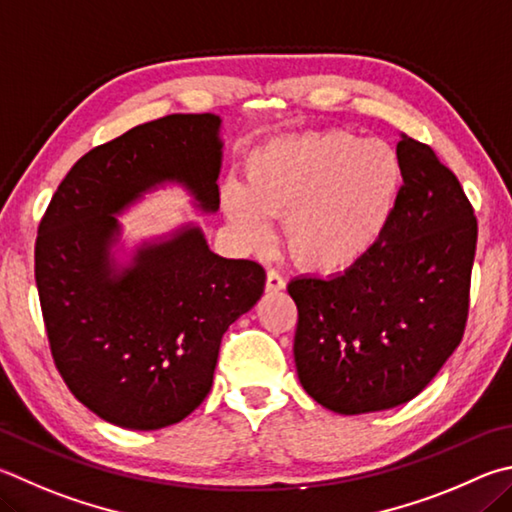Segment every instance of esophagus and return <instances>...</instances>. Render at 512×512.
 Listing matches in <instances>:
<instances>
[{
    "instance_id": "obj_1",
    "label": "esophagus",
    "mask_w": 512,
    "mask_h": 512,
    "mask_svg": "<svg viewBox=\"0 0 512 512\" xmlns=\"http://www.w3.org/2000/svg\"><path fill=\"white\" fill-rule=\"evenodd\" d=\"M284 288H286V280H284L280 273H277V271H268L266 273V291L268 293L284 291Z\"/></svg>"
}]
</instances>
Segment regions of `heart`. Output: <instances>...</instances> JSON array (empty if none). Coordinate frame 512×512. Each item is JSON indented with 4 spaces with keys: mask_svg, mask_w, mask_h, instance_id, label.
<instances>
[{
    "mask_svg": "<svg viewBox=\"0 0 512 512\" xmlns=\"http://www.w3.org/2000/svg\"><path fill=\"white\" fill-rule=\"evenodd\" d=\"M246 185L226 183L221 208L248 246L284 244L304 271L338 275L358 266L385 235L403 183L392 145L345 129L275 138L246 159Z\"/></svg>",
    "mask_w": 512,
    "mask_h": 512,
    "instance_id": "b5f03b06",
    "label": "heart"
}]
</instances>
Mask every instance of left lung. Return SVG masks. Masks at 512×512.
<instances>
[{
	"label": "left lung",
	"mask_w": 512,
	"mask_h": 512,
	"mask_svg": "<svg viewBox=\"0 0 512 512\" xmlns=\"http://www.w3.org/2000/svg\"><path fill=\"white\" fill-rule=\"evenodd\" d=\"M403 185L378 246L336 277H297L295 367L313 401L367 414L412 401L459 347L477 217L430 145L401 136Z\"/></svg>",
	"instance_id": "8db88e82"
}]
</instances>
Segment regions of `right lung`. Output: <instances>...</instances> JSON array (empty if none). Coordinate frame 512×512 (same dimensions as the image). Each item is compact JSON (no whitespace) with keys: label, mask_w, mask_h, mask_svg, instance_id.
I'll return each mask as SVG.
<instances>
[{"label":"right lung","mask_w":512,"mask_h":512,"mask_svg":"<svg viewBox=\"0 0 512 512\" xmlns=\"http://www.w3.org/2000/svg\"><path fill=\"white\" fill-rule=\"evenodd\" d=\"M221 118L172 114L87 152L58 185L37 228L35 282L55 367L102 421L161 430L183 421L212 387L219 345L264 293L250 259L212 253L194 226L143 244L116 271L118 219L143 192L185 185L219 208Z\"/></svg>","instance_id":"add662e5"}]
</instances>
